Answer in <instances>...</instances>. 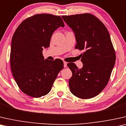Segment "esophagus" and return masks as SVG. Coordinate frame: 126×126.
<instances>
[{"label": "esophagus", "mask_w": 126, "mask_h": 126, "mask_svg": "<svg viewBox=\"0 0 126 126\" xmlns=\"http://www.w3.org/2000/svg\"><path fill=\"white\" fill-rule=\"evenodd\" d=\"M67 63L65 62H64V67H67Z\"/></svg>", "instance_id": "obj_1"}]
</instances>
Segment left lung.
<instances>
[{
	"label": "left lung",
	"instance_id": "left-lung-1",
	"mask_svg": "<svg viewBox=\"0 0 126 126\" xmlns=\"http://www.w3.org/2000/svg\"><path fill=\"white\" fill-rule=\"evenodd\" d=\"M75 35L76 49L80 55L83 67L67 64L72 76L68 84L72 94L86 99L96 96L109 82L116 60L115 52L107 28L95 16L86 13L62 16Z\"/></svg>",
	"mask_w": 126,
	"mask_h": 126
}]
</instances>
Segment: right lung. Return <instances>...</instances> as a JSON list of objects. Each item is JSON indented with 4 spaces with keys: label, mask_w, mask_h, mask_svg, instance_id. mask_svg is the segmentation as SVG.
Listing matches in <instances>:
<instances>
[{
    "label": "right lung",
    "mask_w": 126,
    "mask_h": 126,
    "mask_svg": "<svg viewBox=\"0 0 126 126\" xmlns=\"http://www.w3.org/2000/svg\"><path fill=\"white\" fill-rule=\"evenodd\" d=\"M64 27L61 17L36 14L21 23L12 38L10 65L13 77L23 93L40 98L50 91L63 62L45 59L42 51L49 46L54 32Z\"/></svg>",
    "instance_id": "1"
}]
</instances>
